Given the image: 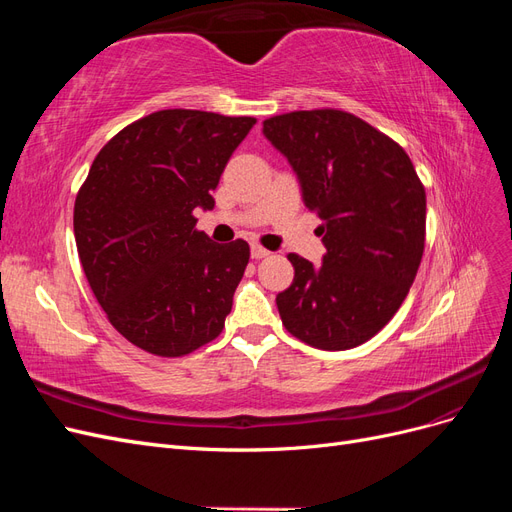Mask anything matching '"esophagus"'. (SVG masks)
<instances>
[{"label": "esophagus", "instance_id": "esophagus-1", "mask_svg": "<svg viewBox=\"0 0 512 512\" xmlns=\"http://www.w3.org/2000/svg\"><path fill=\"white\" fill-rule=\"evenodd\" d=\"M269 254H271V252L265 250V247H262V245H252V258L260 260V258H267Z\"/></svg>", "mask_w": 512, "mask_h": 512}]
</instances>
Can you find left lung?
I'll return each instance as SVG.
<instances>
[{
	"label": "left lung",
	"mask_w": 512,
	"mask_h": 512,
	"mask_svg": "<svg viewBox=\"0 0 512 512\" xmlns=\"http://www.w3.org/2000/svg\"><path fill=\"white\" fill-rule=\"evenodd\" d=\"M262 132L292 164L327 247L320 267L288 254L282 324L320 350L361 346L397 314L421 265L423 183L404 147L339 108L275 115Z\"/></svg>",
	"instance_id": "obj_1"
}]
</instances>
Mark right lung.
<instances>
[{
  "mask_svg": "<svg viewBox=\"0 0 512 512\" xmlns=\"http://www.w3.org/2000/svg\"><path fill=\"white\" fill-rule=\"evenodd\" d=\"M254 117L166 108L117 132L74 200V239L91 292L130 344L185 356L224 329L250 245L213 243L194 211L213 209Z\"/></svg>",
  "mask_w": 512,
  "mask_h": 512,
  "instance_id": "obj_1",
  "label": "right lung"
}]
</instances>
